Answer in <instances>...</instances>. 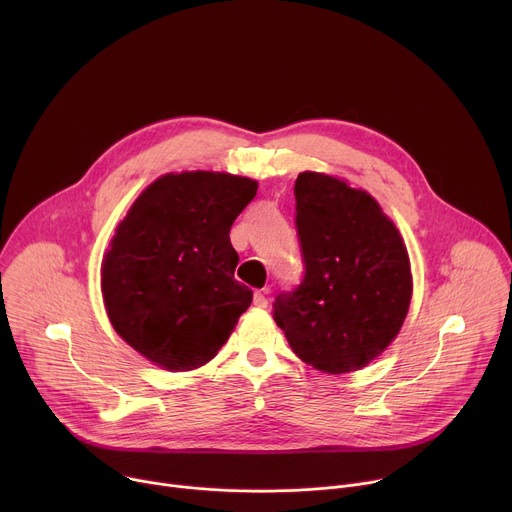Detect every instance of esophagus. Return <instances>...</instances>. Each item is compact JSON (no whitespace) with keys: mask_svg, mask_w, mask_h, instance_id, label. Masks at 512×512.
I'll use <instances>...</instances> for the list:
<instances>
[{"mask_svg":"<svg viewBox=\"0 0 512 512\" xmlns=\"http://www.w3.org/2000/svg\"><path fill=\"white\" fill-rule=\"evenodd\" d=\"M267 289H259V291H255V298H253V304L257 306V308H267Z\"/></svg>","mask_w":512,"mask_h":512,"instance_id":"obj_1","label":"esophagus"}]
</instances>
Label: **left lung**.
<instances>
[{
	"instance_id": "8db88e82",
	"label": "left lung",
	"mask_w": 512,
	"mask_h": 512,
	"mask_svg": "<svg viewBox=\"0 0 512 512\" xmlns=\"http://www.w3.org/2000/svg\"><path fill=\"white\" fill-rule=\"evenodd\" d=\"M294 194L306 271L294 291L275 298L273 320L314 369L358 371L393 342L409 312L407 249L369 192L302 172Z\"/></svg>"
}]
</instances>
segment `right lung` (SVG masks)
I'll list each match as a JSON object with an SVG mask.
<instances>
[{"label":"right lung","mask_w":512,"mask_h":512,"mask_svg":"<svg viewBox=\"0 0 512 512\" xmlns=\"http://www.w3.org/2000/svg\"><path fill=\"white\" fill-rule=\"evenodd\" d=\"M255 194L243 176L166 174L119 223L101 267L103 302L115 332L158 367H202L251 306L229 233Z\"/></svg>","instance_id":"add662e5"}]
</instances>
